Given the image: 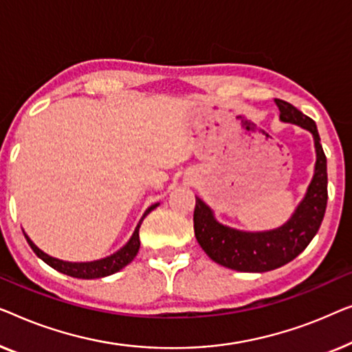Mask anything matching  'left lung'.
Wrapping results in <instances>:
<instances>
[{
  "label": "left lung",
  "instance_id": "obj_1",
  "mask_svg": "<svg viewBox=\"0 0 352 352\" xmlns=\"http://www.w3.org/2000/svg\"><path fill=\"white\" fill-rule=\"evenodd\" d=\"M279 120L295 124L313 135L316 162L303 199L290 219L280 226L263 231H247L220 223L215 212L196 196L195 236L210 260L242 273H266L280 268L303 252L322 223L327 207V160L316 122L289 102L276 98Z\"/></svg>",
  "mask_w": 352,
  "mask_h": 352
}]
</instances>
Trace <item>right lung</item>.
<instances>
[{
    "mask_svg": "<svg viewBox=\"0 0 352 352\" xmlns=\"http://www.w3.org/2000/svg\"><path fill=\"white\" fill-rule=\"evenodd\" d=\"M157 206H160V202L150 206L145 212H143L142 219L137 223L135 230H133V232H132V236L129 237V241L121 247L120 250H116L115 254H111L108 256H103V258H100V260L65 261V260L56 258V256L49 255L44 250L39 249V247L34 244L32 239H30L25 231H23V234H25L28 245L32 247L34 254L38 255V258H41L44 263L49 265L56 271H58V273L67 274L70 277H76V279H98V277H107V276L118 273V271H121L124 266H127L133 258H135V255L138 254V249H140V236H138V230H140L143 219H145V217L150 214L151 210H155Z\"/></svg>",
    "mask_w": 352,
    "mask_h": 352,
    "instance_id": "1",
    "label": "right lung"
}]
</instances>
